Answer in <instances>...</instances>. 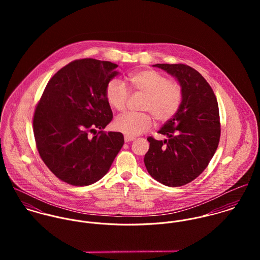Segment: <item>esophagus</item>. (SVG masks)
<instances>
[{"mask_svg": "<svg viewBox=\"0 0 260 260\" xmlns=\"http://www.w3.org/2000/svg\"><path fill=\"white\" fill-rule=\"evenodd\" d=\"M124 140H125V142H126V143H128V142H131V141H133V140H134V138H133V137H128V136H125V137H124Z\"/></svg>", "mask_w": 260, "mask_h": 260, "instance_id": "obj_1", "label": "esophagus"}]
</instances>
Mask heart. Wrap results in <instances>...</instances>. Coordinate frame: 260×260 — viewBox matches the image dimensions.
Returning <instances> with one entry per match:
<instances>
[{"mask_svg": "<svg viewBox=\"0 0 260 260\" xmlns=\"http://www.w3.org/2000/svg\"><path fill=\"white\" fill-rule=\"evenodd\" d=\"M131 89L145 95L141 109L148 111L153 117L164 122L178 111L182 101V89L170 82L163 75L153 70H141L128 77ZM105 96L113 109L122 111L126 107L129 90L119 79L110 81L106 87ZM114 129L128 137H135L147 131L152 126V118L146 112L124 113L114 121Z\"/></svg>", "mask_w": 260, "mask_h": 260, "instance_id": "b5f03b06", "label": "heart"}]
</instances>
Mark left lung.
Masks as SVG:
<instances>
[{"label":"left lung","mask_w":260,"mask_h":260,"mask_svg":"<svg viewBox=\"0 0 260 260\" xmlns=\"http://www.w3.org/2000/svg\"><path fill=\"white\" fill-rule=\"evenodd\" d=\"M173 76L182 89L176 114L158 133L167 139L147 138L144 163L151 177L170 187L185 185L209 164L220 138L219 109L210 85L195 69L184 64H155Z\"/></svg>","instance_id":"obj_1"}]
</instances>
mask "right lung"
<instances>
[{"label": "right lung", "instance_id": "obj_1", "mask_svg": "<svg viewBox=\"0 0 260 260\" xmlns=\"http://www.w3.org/2000/svg\"><path fill=\"white\" fill-rule=\"evenodd\" d=\"M117 68L108 61H73L51 78L38 104L33 127L39 154L68 184L100 180L124 144L122 133L103 132L113 118L105 91ZM97 128L91 139L88 133Z\"/></svg>", "mask_w": 260, "mask_h": 260}]
</instances>
